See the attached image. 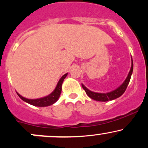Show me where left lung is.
<instances>
[{
	"mask_svg": "<svg viewBox=\"0 0 148 148\" xmlns=\"http://www.w3.org/2000/svg\"><path fill=\"white\" fill-rule=\"evenodd\" d=\"M133 60H132V66H131V69L130 72H129L128 75H127L126 79L124 81V82L119 86L118 88H117L116 89L114 90H112L111 92H108L106 93H101V92H92L89 89H88L84 84L82 85V87L84 89V90L86 91V94L88 97L91 98V99L96 100V101H111L117 98L120 97L125 92V91L126 90L127 86H128L129 83H130L131 76H132V72H133Z\"/></svg>",
	"mask_w": 148,
	"mask_h": 148,
	"instance_id": "left-lung-1",
	"label": "left lung"
}]
</instances>
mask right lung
I'll use <instances>...</instances> for the list:
<instances>
[{"instance_id": "right-lung-1", "label": "right lung", "mask_w": 148, "mask_h": 148, "mask_svg": "<svg viewBox=\"0 0 148 148\" xmlns=\"http://www.w3.org/2000/svg\"><path fill=\"white\" fill-rule=\"evenodd\" d=\"M67 74H68V73L64 74V75L60 78V80L58 81V82L56 87L54 89V90L47 96L43 97L41 98H37V99H28V98H25L24 97L21 96V95L18 94L17 92H16V94L18 95V96L23 101H24L26 103H30V104L33 105V106L39 107L51 106V105L53 104L54 103L56 102L58 99L60 97L61 91H62V83H63L64 79H65L66 76H67Z\"/></svg>"}]
</instances>
